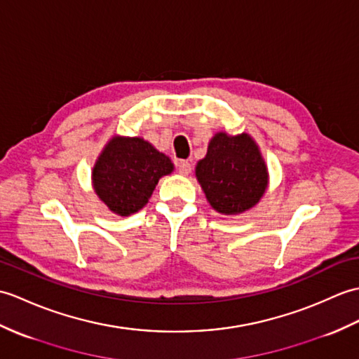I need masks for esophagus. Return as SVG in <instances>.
Wrapping results in <instances>:
<instances>
[{
	"label": "esophagus",
	"mask_w": 359,
	"mask_h": 359,
	"mask_svg": "<svg viewBox=\"0 0 359 359\" xmlns=\"http://www.w3.org/2000/svg\"><path fill=\"white\" fill-rule=\"evenodd\" d=\"M177 170L182 176H188V174L191 172V163L187 161H180V162H177Z\"/></svg>",
	"instance_id": "1"
}]
</instances>
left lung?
<instances>
[{
    "label": "left lung",
    "instance_id": "1",
    "mask_svg": "<svg viewBox=\"0 0 359 359\" xmlns=\"http://www.w3.org/2000/svg\"><path fill=\"white\" fill-rule=\"evenodd\" d=\"M196 176L215 211L238 214L252 208L268 187V170L255 142L248 135L217 133Z\"/></svg>",
    "mask_w": 359,
    "mask_h": 359
}]
</instances>
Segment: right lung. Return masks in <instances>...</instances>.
Instances as JSON below:
<instances>
[{
    "mask_svg": "<svg viewBox=\"0 0 359 359\" xmlns=\"http://www.w3.org/2000/svg\"><path fill=\"white\" fill-rule=\"evenodd\" d=\"M170 157L140 137H113L93 168L99 198L119 215L142 210L157 182L172 171Z\"/></svg>",
    "mask_w": 359,
    "mask_h": 359,
    "instance_id": "obj_1",
    "label": "right lung"
}]
</instances>
